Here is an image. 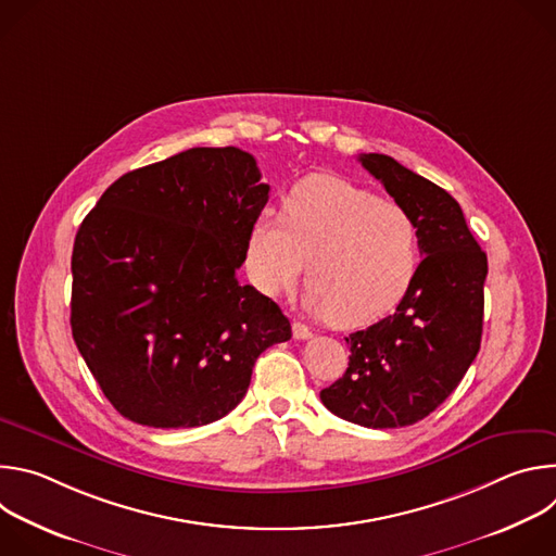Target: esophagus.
<instances>
[{"label":"esophagus","mask_w":556,"mask_h":556,"mask_svg":"<svg viewBox=\"0 0 556 556\" xmlns=\"http://www.w3.org/2000/svg\"><path fill=\"white\" fill-rule=\"evenodd\" d=\"M292 337L299 339V341H305V339H312V330L299 321L292 324Z\"/></svg>","instance_id":"1"}]
</instances>
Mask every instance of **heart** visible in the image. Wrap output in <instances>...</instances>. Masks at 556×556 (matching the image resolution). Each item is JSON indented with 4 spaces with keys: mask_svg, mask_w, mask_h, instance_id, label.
I'll use <instances>...</instances> for the list:
<instances>
[{
    "mask_svg": "<svg viewBox=\"0 0 556 556\" xmlns=\"http://www.w3.org/2000/svg\"><path fill=\"white\" fill-rule=\"evenodd\" d=\"M249 270L268 296L292 292L307 264L305 307L341 328L399 303L418 268V226L399 202L334 176H309L251 228Z\"/></svg>",
    "mask_w": 556,
    "mask_h": 556,
    "instance_id": "b5f03b06",
    "label": "heart"
}]
</instances>
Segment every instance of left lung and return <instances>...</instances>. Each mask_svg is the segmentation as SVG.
<instances>
[{
	"mask_svg": "<svg viewBox=\"0 0 556 556\" xmlns=\"http://www.w3.org/2000/svg\"><path fill=\"white\" fill-rule=\"evenodd\" d=\"M358 161L414 217L422 262L395 312L345 339L350 365L321 403L348 422L395 429L435 412L478 356L489 262L444 189L384 153Z\"/></svg>",
	"mask_w": 556,
	"mask_h": 556,
	"instance_id": "obj_1",
	"label": "left lung"
}]
</instances>
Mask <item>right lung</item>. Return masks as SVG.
<instances>
[{"label": "right lung", "instance_id": "right-lung-1", "mask_svg": "<svg viewBox=\"0 0 556 556\" xmlns=\"http://www.w3.org/2000/svg\"><path fill=\"white\" fill-rule=\"evenodd\" d=\"M237 147H193L121 176L78 226L74 343L114 409L153 429L202 427L242 403L255 361L292 337L237 281L268 185Z\"/></svg>", "mask_w": 556, "mask_h": 556}]
</instances>
